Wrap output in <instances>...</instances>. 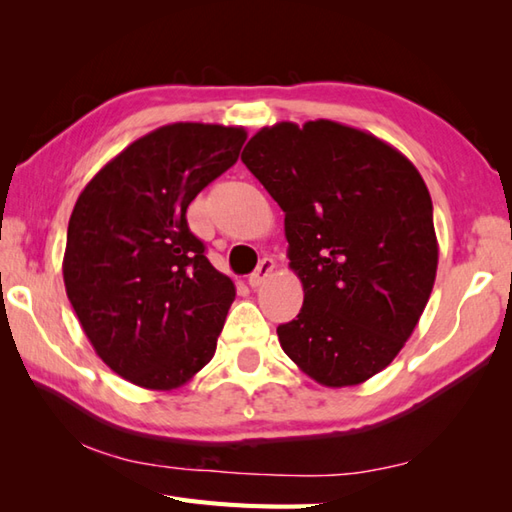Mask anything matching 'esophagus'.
Returning <instances> with one entry per match:
<instances>
[{"label":"esophagus","instance_id":"obj_1","mask_svg":"<svg viewBox=\"0 0 512 512\" xmlns=\"http://www.w3.org/2000/svg\"><path fill=\"white\" fill-rule=\"evenodd\" d=\"M273 270H275V262H273V259H270V257L262 259V262H259V266L255 268V273H250L248 286H250V288L262 286L264 281L270 277V273H273Z\"/></svg>","mask_w":512,"mask_h":512}]
</instances>
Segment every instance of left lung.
<instances>
[{"label":"left lung","mask_w":512,"mask_h":512,"mask_svg":"<svg viewBox=\"0 0 512 512\" xmlns=\"http://www.w3.org/2000/svg\"><path fill=\"white\" fill-rule=\"evenodd\" d=\"M242 162L286 213L303 308L277 328L303 374L352 387L383 372L422 317L438 270L433 204L418 169L363 129L277 123Z\"/></svg>","instance_id":"1"}]
</instances>
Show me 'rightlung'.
I'll return each mask as SVG.
<instances>
[{
    "label": "right lung",
    "instance_id": "right-lung-1",
    "mask_svg": "<svg viewBox=\"0 0 512 512\" xmlns=\"http://www.w3.org/2000/svg\"><path fill=\"white\" fill-rule=\"evenodd\" d=\"M244 140V127H158L107 162L74 204L65 292L94 352L129 383L171 391L215 354L235 284L206 259L187 209L235 165Z\"/></svg>",
    "mask_w": 512,
    "mask_h": 512
}]
</instances>
